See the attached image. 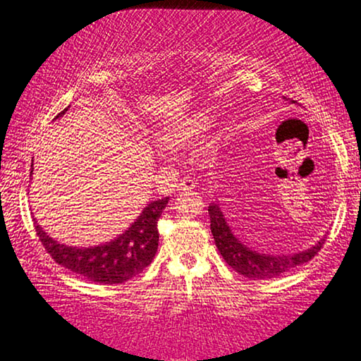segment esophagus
I'll return each mask as SVG.
<instances>
[{
  "instance_id": "esophagus-1",
  "label": "esophagus",
  "mask_w": 361,
  "mask_h": 361,
  "mask_svg": "<svg viewBox=\"0 0 361 361\" xmlns=\"http://www.w3.org/2000/svg\"><path fill=\"white\" fill-rule=\"evenodd\" d=\"M195 188H196V181H195V180H192V178H185V180H181V181L178 183V186H176V190L190 192V191L195 190Z\"/></svg>"
}]
</instances>
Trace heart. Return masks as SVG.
<instances>
[{
	"label": "heart",
	"mask_w": 361,
	"mask_h": 361,
	"mask_svg": "<svg viewBox=\"0 0 361 361\" xmlns=\"http://www.w3.org/2000/svg\"><path fill=\"white\" fill-rule=\"evenodd\" d=\"M212 123H214L212 114L195 113L166 126L161 130V139L170 145L185 144V142L195 140L197 137L204 135L212 128Z\"/></svg>",
	"instance_id": "obj_1"
}]
</instances>
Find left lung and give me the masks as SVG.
<instances>
[{
	"label": "left lung",
	"instance_id": "left-lung-1",
	"mask_svg": "<svg viewBox=\"0 0 361 361\" xmlns=\"http://www.w3.org/2000/svg\"><path fill=\"white\" fill-rule=\"evenodd\" d=\"M211 217V232L214 235V242L219 253L226 263L240 275L250 278V280H270L286 273L293 268L301 267L307 263L316 253L321 250L326 238H319L317 243L306 250L288 253V255H271V253L257 252L245 243L238 240L235 233L232 232L226 214L221 209L219 201H212L207 207Z\"/></svg>",
	"mask_w": 361,
	"mask_h": 361
}]
</instances>
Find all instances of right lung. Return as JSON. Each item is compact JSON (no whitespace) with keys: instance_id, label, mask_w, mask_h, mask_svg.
<instances>
[{"instance_id":"1","label":"right lung","mask_w":361,"mask_h":361,"mask_svg":"<svg viewBox=\"0 0 361 361\" xmlns=\"http://www.w3.org/2000/svg\"><path fill=\"white\" fill-rule=\"evenodd\" d=\"M63 109L57 118L67 113ZM169 204V197L149 202L137 219L118 237L93 247H75L55 240L35 221V231L40 242L59 265L85 280L121 284L145 270L154 260L159 248V219Z\"/></svg>"}]
</instances>
